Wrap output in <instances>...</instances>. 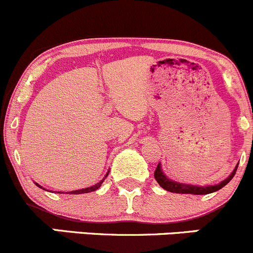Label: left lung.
Wrapping results in <instances>:
<instances>
[{
    "mask_svg": "<svg viewBox=\"0 0 253 253\" xmlns=\"http://www.w3.org/2000/svg\"><path fill=\"white\" fill-rule=\"evenodd\" d=\"M237 165H236L235 169L233 170V172H231V174L229 175L225 180H223L221 182L216 183V185H211H211H208V186L190 185V183H182V182H177V181L171 180V178H169L167 175L164 174L160 163L158 164L157 169H155L154 177H155V180H157V182L160 185V187H163L164 190L169 191V192L182 193V195H208V193L215 192V191L220 190V188H223L224 186L228 185V183L230 182V180L234 177V175H235Z\"/></svg>",
    "mask_w": 253,
    "mask_h": 253,
    "instance_id": "obj_1",
    "label": "left lung"
}]
</instances>
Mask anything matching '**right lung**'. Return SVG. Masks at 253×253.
<instances>
[{
  "label": "right lung",
  "instance_id": "obj_1",
  "mask_svg": "<svg viewBox=\"0 0 253 253\" xmlns=\"http://www.w3.org/2000/svg\"><path fill=\"white\" fill-rule=\"evenodd\" d=\"M109 175V171H108V174H106L105 176H104L103 178H101L100 181H99L98 183H95V185H93V186H90V187H85V188H82V190H76V191H70V192H67V193H70V195H81V193H88V192H93V191H95V190H98L99 187H100L101 186V183L104 182V180H105L106 178V176ZM35 185L38 186V187H40V188H42V190H45L44 187H42V186L39 185V183H35ZM58 193H62V192H58Z\"/></svg>",
  "mask_w": 253,
  "mask_h": 253
}]
</instances>
